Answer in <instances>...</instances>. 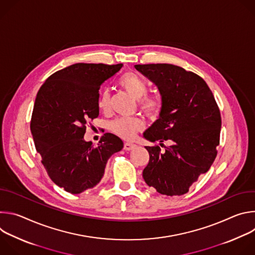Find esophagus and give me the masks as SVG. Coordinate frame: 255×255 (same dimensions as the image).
I'll use <instances>...</instances> for the list:
<instances>
[{"label": "esophagus", "instance_id": "34e87169", "mask_svg": "<svg viewBox=\"0 0 255 255\" xmlns=\"http://www.w3.org/2000/svg\"><path fill=\"white\" fill-rule=\"evenodd\" d=\"M135 146H136V145L131 143V142H125L124 143V149L125 150H132Z\"/></svg>", "mask_w": 255, "mask_h": 255}]
</instances>
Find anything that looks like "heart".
<instances>
[{
	"mask_svg": "<svg viewBox=\"0 0 255 255\" xmlns=\"http://www.w3.org/2000/svg\"><path fill=\"white\" fill-rule=\"evenodd\" d=\"M120 86L132 95L135 99L139 100V106L150 117H157L162 110V102L159 98L153 96H145L147 94V85L141 78L133 72H126L120 80ZM110 106V94L108 91H103L99 98L98 107L101 110H107ZM144 122L138 117H120L115 119L111 125V130L125 139H132L136 133L142 130Z\"/></svg>",
	"mask_w": 255,
	"mask_h": 255,
	"instance_id": "1",
	"label": "heart"
}]
</instances>
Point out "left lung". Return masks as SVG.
<instances>
[{
	"label": "left lung",
	"instance_id": "1",
	"mask_svg": "<svg viewBox=\"0 0 255 255\" xmlns=\"http://www.w3.org/2000/svg\"><path fill=\"white\" fill-rule=\"evenodd\" d=\"M135 68L157 86L162 101L159 119L143 136L160 145L165 140L171 143L165 151L158 145L145 146L149 162L143 178L161 195L181 196L217 156L222 123L219 107L206 82L192 71L168 63Z\"/></svg>",
	"mask_w": 255,
	"mask_h": 255
}]
</instances>
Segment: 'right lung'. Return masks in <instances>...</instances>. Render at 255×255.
I'll use <instances>...</instances> for the list:
<instances>
[{
  "label": "right lung",
  "instance_id": "obj_1",
  "mask_svg": "<svg viewBox=\"0 0 255 255\" xmlns=\"http://www.w3.org/2000/svg\"><path fill=\"white\" fill-rule=\"evenodd\" d=\"M122 63H76L51 75L35 99L30 129L36 150L55 185L71 194L93 189L108 159L123 148L122 140L106 133L98 146L86 142L87 125L99 116V90Z\"/></svg>",
  "mask_w": 255,
  "mask_h": 255
}]
</instances>
